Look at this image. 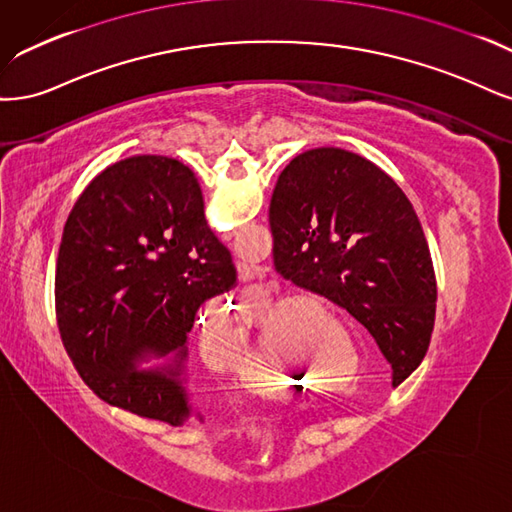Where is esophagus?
Instances as JSON below:
<instances>
[{"label": "esophagus", "mask_w": 512, "mask_h": 512, "mask_svg": "<svg viewBox=\"0 0 512 512\" xmlns=\"http://www.w3.org/2000/svg\"><path fill=\"white\" fill-rule=\"evenodd\" d=\"M255 266L253 263H246V261H242V263H238V274H240V278L242 280H253L255 278Z\"/></svg>", "instance_id": "esophagus-1"}]
</instances>
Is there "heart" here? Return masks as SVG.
<instances>
[{
  "instance_id": "1",
  "label": "heart",
  "mask_w": 512,
  "mask_h": 512,
  "mask_svg": "<svg viewBox=\"0 0 512 512\" xmlns=\"http://www.w3.org/2000/svg\"><path fill=\"white\" fill-rule=\"evenodd\" d=\"M315 302L317 300L312 295H289V298H278L270 304L263 327L251 340L249 349L244 351L242 361L236 366V378L246 391L266 395V398H291V395L304 391L302 368L295 361L289 342H300L304 334L302 321L306 312L315 306ZM276 320L279 321L278 325H285V320H291L292 327H278L274 333H270L269 327L276 324ZM280 337L288 342L285 347L275 344ZM289 350L292 351L291 354L288 353ZM263 371L277 372L274 384L265 383L262 378Z\"/></svg>"
}]
</instances>
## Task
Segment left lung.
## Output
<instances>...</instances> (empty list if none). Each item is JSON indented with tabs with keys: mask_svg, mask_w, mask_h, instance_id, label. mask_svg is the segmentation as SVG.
Returning a JSON list of instances; mask_svg holds the SVG:
<instances>
[{
	"mask_svg": "<svg viewBox=\"0 0 512 512\" xmlns=\"http://www.w3.org/2000/svg\"><path fill=\"white\" fill-rule=\"evenodd\" d=\"M274 270L364 325L400 385L436 321L430 246L404 191L366 157L321 146L280 172L270 204Z\"/></svg>",
	"mask_w": 512,
	"mask_h": 512,
	"instance_id": "8db88e82",
	"label": "left lung"
}]
</instances>
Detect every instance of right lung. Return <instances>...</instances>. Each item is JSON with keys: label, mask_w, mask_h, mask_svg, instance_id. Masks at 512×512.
<instances>
[{"label": "right lung", "mask_w": 512, "mask_h": 512, "mask_svg": "<svg viewBox=\"0 0 512 512\" xmlns=\"http://www.w3.org/2000/svg\"><path fill=\"white\" fill-rule=\"evenodd\" d=\"M236 283L185 163L155 155L114 163L63 227L55 312L65 353L97 398L176 427L189 417L178 376L197 310ZM148 350L176 352L175 366L138 373L133 361Z\"/></svg>", "instance_id": "add662e5"}]
</instances>
